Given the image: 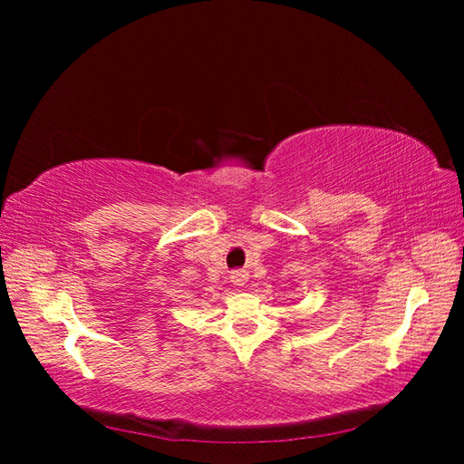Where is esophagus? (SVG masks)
Wrapping results in <instances>:
<instances>
[{
  "mask_svg": "<svg viewBox=\"0 0 464 464\" xmlns=\"http://www.w3.org/2000/svg\"><path fill=\"white\" fill-rule=\"evenodd\" d=\"M230 278H232V285H234V286H240V288H242V286H246L247 273H246V271H234Z\"/></svg>",
  "mask_w": 464,
  "mask_h": 464,
  "instance_id": "esophagus-1",
  "label": "esophagus"
}]
</instances>
